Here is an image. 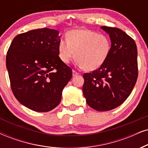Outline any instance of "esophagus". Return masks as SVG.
Listing matches in <instances>:
<instances>
[{
  "mask_svg": "<svg viewBox=\"0 0 148 148\" xmlns=\"http://www.w3.org/2000/svg\"><path fill=\"white\" fill-rule=\"evenodd\" d=\"M78 73L77 72H76L75 70H72V76H76V75H78Z\"/></svg>",
  "mask_w": 148,
  "mask_h": 148,
  "instance_id": "1",
  "label": "esophagus"
}]
</instances>
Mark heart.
Wrapping results in <instances>:
<instances>
[{
	"mask_svg": "<svg viewBox=\"0 0 148 148\" xmlns=\"http://www.w3.org/2000/svg\"><path fill=\"white\" fill-rule=\"evenodd\" d=\"M111 43L108 36L89 29H74L66 34V41L58 45V55L68 64L75 59L78 66L86 71L100 68L109 55Z\"/></svg>",
	"mask_w": 148,
	"mask_h": 148,
	"instance_id": "1",
	"label": "heart"
}]
</instances>
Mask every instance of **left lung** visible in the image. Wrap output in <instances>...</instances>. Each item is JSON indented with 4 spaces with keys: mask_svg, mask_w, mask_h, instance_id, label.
I'll list each match as a JSON object with an SVG mask.
<instances>
[{
    "mask_svg": "<svg viewBox=\"0 0 148 148\" xmlns=\"http://www.w3.org/2000/svg\"><path fill=\"white\" fill-rule=\"evenodd\" d=\"M100 28L109 35L111 51L100 68L83 74V91L90 107L107 111L120 106L135 85L138 76L137 48L133 39L122 30Z\"/></svg>",
    "mask_w": 148,
    "mask_h": 148,
    "instance_id": "left-lung-1",
    "label": "left lung"
}]
</instances>
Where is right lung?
I'll list each match as a JSON object with an SVG mask.
<instances>
[{
  "label": "right lung",
  "mask_w": 148,
  "mask_h": 148,
  "mask_svg": "<svg viewBox=\"0 0 148 148\" xmlns=\"http://www.w3.org/2000/svg\"><path fill=\"white\" fill-rule=\"evenodd\" d=\"M59 32L48 28L18 35L6 57L11 87L18 102L37 112L59 105L62 91L72 76L58 55Z\"/></svg>",
  "instance_id": "add662e5"
}]
</instances>
